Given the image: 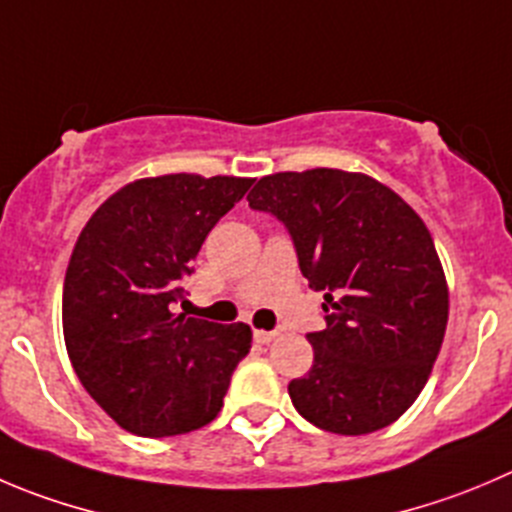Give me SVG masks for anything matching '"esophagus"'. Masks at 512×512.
Wrapping results in <instances>:
<instances>
[{"instance_id": "esophagus-1", "label": "esophagus", "mask_w": 512, "mask_h": 512, "mask_svg": "<svg viewBox=\"0 0 512 512\" xmlns=\"http://www.w3.org/2000/svg\"><path fill=\"white\" fill-rule=\"evenodd\" d=\"M276 337H279V332H264V329H256V332H253V339H256L259 344L274 342Z\"/></svg>"}]
</instances>
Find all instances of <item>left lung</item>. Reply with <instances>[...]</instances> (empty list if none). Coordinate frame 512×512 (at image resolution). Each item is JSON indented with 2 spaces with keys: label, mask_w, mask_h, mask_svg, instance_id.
I'll use <instances>...</instances> for the list:
<instances>
[{
  "label": "left lung",
  "mask_w": 512,
  "mask_h": 512,
  "mask_svg": "<svg viewBox=\"0 0 512 512\" xmlns=\"http://www.w3.org/2000/svg\"><path fill=\"white\" fill-rule=\"evenodd\" d=\"M248 206L284 223L324 291L326 329L306 334L314 364L289 382L296 412L334 435L392 425L427 384L450 311L425 221L384 183L337 168L264 175Z\"/></svg>",
  "instance_id": "left-lung-1"
}]
</instances>
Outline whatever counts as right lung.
Instances as JSON below:
<instances>
[{
    "instance_id": "add662e5",
    "label": "right lung",
    "mask_w": 512,
    "mask_h": 512,
    "mask_svg": "<svg viewBox=\"0 0 512 512\" xmlns=\"http://www.w3.org/2000/svg\"><path fill=\"white\" fill-rule=\"evenodd\" d=\"M251 183L193 173L133 180L92 213L72 248L67 354L87 394L133 435H183L216 420L251 349L248 324L175 314L203 241Z\"/></svg>"
}]
</instances>
